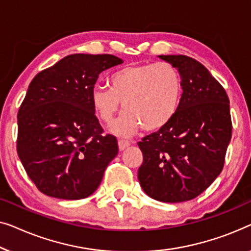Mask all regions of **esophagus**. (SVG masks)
<instances>
[{"mask_svg": "<svg viewBox=\"0 0 251 251\" xmlns=\"http://www.w3.org/2000/svg\"><path fill=\"white\" fill-rule=\"evenodd\" d=\"M130 146V142L127 140H118V147H119V150H125L126 148H128Z\"/></svg>", "mask_w": 251, "mask_h": 251, "instance_id": "34e87169", "label": "esophagus"}]
</instances>
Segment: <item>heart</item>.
I'll return each mask as SVG.
<instances>
[{
    "label": "heart",
    "instance_id": "1",
    "mask_svg": "<svg viewBox=\"0 0 251 251\" xmlns=\"http://www.w3.org/2000/svg\"><path fill=\"white\" fill-rule=\"evenodd\" d=\"M183 83L172 63L126 66L109 77V87L95 86L92 104L99 118L110 125L121 108L123 112L111 130L119 136H132L141 127L152 132L164 127L178 111Z\"/></svg>",
    "mask_w": 251,
    "mask_h": 251
}]
</instances>
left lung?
<instances>
[{"label": "left lung", "instance_id": "obj_1", "mask_svg": "<svg viewBox=\"0 0 251 251\" xmlns=\"http://www.w3.org/2000/svg\"><path fill=\"white\" fill-rule=\"evenodd\" d=\"M178 69L183 94L168 124L137 146L143 162L137 177L148 196L182 202L201 195L223 169L232 136L230 100L208 69L186 55H159Z\"/></svg>", "mask_w": 251, "mask_h": 251}]
</instances>
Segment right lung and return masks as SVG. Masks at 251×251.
Segmentation results:
<instances>
[{
  "instance_id": "right-lung-1",
  "label": "right lung",
  "mask_w": 251,
  "mask_h": 251,
  "mask_svg": "<svg viewBox=\"0 0 251 251\" xmlns=\"http://www.w3.org/2000/svg\"><path fill=\"white\" fill-rule=\"evenodd\" d=\"M121 63L111 54H70L30 82L18 111L17 152L44 195L91 196L117 156V139L103 135L91 94L99 75Z\"/></svg>"
}]
</instances>
